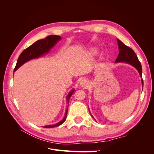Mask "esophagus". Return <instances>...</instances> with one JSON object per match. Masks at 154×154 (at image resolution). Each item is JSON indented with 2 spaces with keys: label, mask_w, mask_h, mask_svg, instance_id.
Returning a JSON list of instances; mask_svg holds the SVG:
<instances>
[{
  "label": "esophagus",
  "mask_w": 154,
  "mask_h": 154,
  "mask_svg": "<svg viewBox=\"0 0 154 154\" xmlns=\"http://www.w3.org/2000/svg\"><path fill=\"white\" fill-rule=\"evenodd\" d=\"M89 85V83L86 80H82L80 82V85L83 87H87Z\"/></svg>",
  "instance_id": "esophagus-1"
}]
</instances>
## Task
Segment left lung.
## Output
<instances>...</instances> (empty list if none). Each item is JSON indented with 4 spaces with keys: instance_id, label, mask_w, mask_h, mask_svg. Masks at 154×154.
<instances>
[{
    "instance_id": "obj_1",
    "label": "left lung",
    "mask_w": 154,
    "mask_h": 154,
    "mask_svg": "<svg viewBox=\"0 0 154 154\" xmlns=\"http://www.w3.org/2000/svg\"><path fill=\"white\" fill-rule=\"evenodd\" d=\"M118 44L119 49V54L118 56L117 59L116 60L115 62H126L130 65H132L136 68L141 77H142V67L141 64L137 58L136 54L134 51L128 46L124 44L122 41L119 39L117 40ZM141 82L143 87V80H141Z\"/></svg>"
}]
</instances>
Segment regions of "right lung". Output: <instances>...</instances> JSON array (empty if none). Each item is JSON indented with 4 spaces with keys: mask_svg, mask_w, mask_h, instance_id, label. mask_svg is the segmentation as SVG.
<instances>
[{
    "mask_svg": "<svg viewBox=\"0 0 154 154\" xmlns=\"http://www.w3.org/2000/svg\"><path fill=\"white\" fill-rule=\"evenodd\" d=\"M61 39V37L58 35H49L46 37L45 38L39 40L38 41L35 42L30 45L29 47L26 48L24 51H22V53L20 54L19 57L18 58L17 62L16 64V66L14 69V71H15L17 69L19 68L21 66H22L24 63L27 62L29 60L31 59H34L38 58L41 56L44 55V54L48 53L51 50V49L53 48L59 40ZM74 90H72L70 92L68 96L67 97V101L69 102L70 97L73 94ZM67 109L66 115L64 116V118L59 123L53 125H47L44 126V128H54L58 126L62 125L63 123H64L65 121L66 120L67 118Z\"/></svg>",
    "mask_w": 154,
    "mask_h": 154,
    "instance_id": "1",
    "label": "right lung"
}]
</instances>
